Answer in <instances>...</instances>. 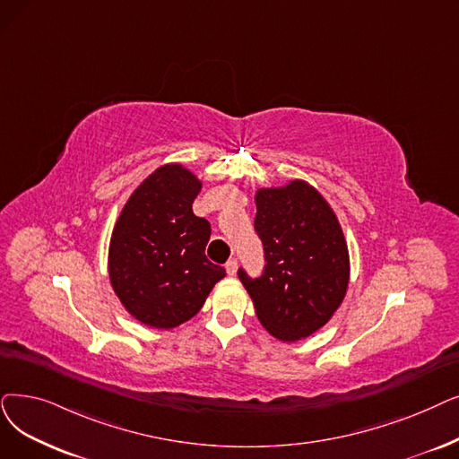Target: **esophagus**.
Masks as SVG:
<instances>
[{
  "instance_id": "34e87169",
  "label": "esophagus",
  "mask_w": 459,
  "mask_h": 459,
  "mask_svg": "<svg viewBox=\"0 0 459 459\" xmlns=\"http://www.w3.org/2000/svg\"><path fill=\"white\" fill-rule=\"evenodd\" d=\"M225 268H227L229 275H236V270H238V261H236V258H230V261L225 264Z\"/></svg>"
}]
</instances>
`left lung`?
Here are the masks:
<instances>
[{
  "mask_svg": "<svg viewBox=\"0 0 459 459\" xmlns=\"http://www.w3.org/2000/svg\"><path fill=\"white\" fill-rule=\"evenodd\" d=\"M255 230L264 246V272L238 277L261 325L281 342L323 328L342 306L349 285V249L325 196L304 180L255 195Z\"/></svg>",
  "mask_w": 459,
  "mask_h": 459,
  "instance_id": "obj_1",
  "label": "left lung"
}]
</instances>
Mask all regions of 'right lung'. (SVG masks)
Masks as SVG:
<instances>
[{
  "label": "right lung",
  "instance_id": "1",
  "mask_svg": "<svg viewBox=\"0 0 459 459\" xmlns=\"http://www.w3.org/2000/svg\"><path fill=\"white\" fill-rule=\"evenodd\" d=\"M203 182L186 167H159L138 186L112 230L110 283L124 307L143 325L170 330L189 321L225 268L204 249L210 223L193 213Z\"/></svg>",
  "mask_w": 459,
  "mask_h": 459
}]
</instances>
